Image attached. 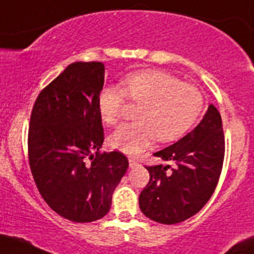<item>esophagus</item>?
<instances>
[{"instance_id": "34e87169", "label": "esophagus", "mask_w": 254, "mask_h": 254, "mask_svg": "<svg viewBox=\"0 0 254 254\" xmlns=\"http://www.w3.org/2000/svg\"><path fill=\"white\" fill-rule=\"evenodd\" d=\"M129 165H130V168H131V169L136 168V166L138 165V161L136 160V159H133V158H129Z\"/></svg>"}]
</instances>
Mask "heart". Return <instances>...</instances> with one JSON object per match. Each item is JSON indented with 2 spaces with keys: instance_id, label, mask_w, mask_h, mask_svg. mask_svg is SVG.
<instances>
[{
  "instance_id": "obj_1",
  "label": "heart",
  "mask_w": 254,
  "mask_h": 254,
  "mask_svg": "<svg viewBox=\"0 0 254 254\" xmlns=\"http://www.w3.org/2000/svg\"><path fill=\"white\" fill-rule=\"evenodd\" d=\"M125 97L141 105L136 123L119 127L108 138L112 148L137 155L152 146L155 138L171 142L193 127L204 108V95L196 85L182 83L164 71H141L129 74L122 89L105 86L97 97V110L106 125L118 124Z\"/></svg>"
}]
</instances>
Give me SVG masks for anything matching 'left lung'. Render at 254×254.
Listing matches in <instances>:
<instances>
[{"mask_svg":"<svg viewBox=\"0 0 254 254\" xmlns=\"http://www.w3.org/2000/svg\"><path fill=\"white\" fill-rule=\"evenodd\" d=\"M224 152L221 114L210 105L193 131L154 153L174 168L146 166L150 177L138 197L142 213L161 224H176L199 212L216 189Z\"/></svg>","mask_w":254,"mask_h":254,"instance_id":"left-lung-1","label":"left lung"}]
</instances>
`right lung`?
I'll return each mask as SVG.
<instances>
[{"label": "right lung", "instance_id": "obj_1", "mask_svg": "<svg viewBox=\"0 0 254 254\" xmlns=\"http://www.w3.org/2000/svg\"><path fill=\"white\" fill-rule=\"evenodd\" d=\"M104 82L102 63L71 64L41 91L30 118L33 180L49 207L72 222L106 216L129 168L123 153L99 152L105 136L97 97Z\"/></svg>", "mask_w": 254, "mask_h": 254}]
</instances>
